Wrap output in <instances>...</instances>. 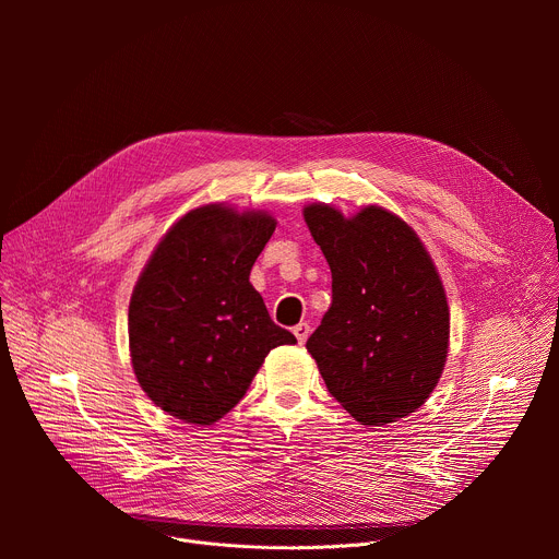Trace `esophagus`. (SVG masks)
Returning <instances> with one entry per match:
<instances>
[{
  "mask_svg": "<svg viewBox=\"0 0 559 559\" xmlns=\"http://www.w3.org/2000/svg\"><path fill=\"white\" fill-rule=\"evenodd\" d=\"M309 325L307 323H298L296 328H294V336H296V341L302 345L307 338H309Z\"/></svg>",
  "mask_w": 559,
  "mask_h": 559,
  "instance_id": "esophagus-1",
  "label": "esophagus"
}]
</instances>
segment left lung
<instances>
[{
	"mask_svg": "<svg viewBox=\"0 0 559 559\" xmlns=\"http://www.w3.org/2000/svg\"><path fill=\"white\" fill-rule=\"evenodd\" d=\"M305 223L332 270V305L307 352L330 393L378 427L420 409L449 352V305L418 234L384 207L311 203Z\"/></svg>",
	"mask_w": 559,
	"mask_h": 559,
	"instance_id": "left-lung-1",
	"label": "left lung"
}]
</instances>
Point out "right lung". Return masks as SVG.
I'll list each match as a JSON object with an SVG mask.
<instances>
[{"instance_id": "right-lung-1", "label": "right lung", "mask_w": 559, "mask_h": 559, "mask_svg": "<svg viewBox=\"0 0 559 559\" xmlns=\"http://www.w3.org/2000/svg\"><path fill=\"white\" fill-rule=\"evenodd\" d=\"M276 229L267 212L190 210L158 241L128 309L134 376L150 401L190 425L221 420L265 356L294 345L250 283Z\"/></svg>"}]
</instances>
